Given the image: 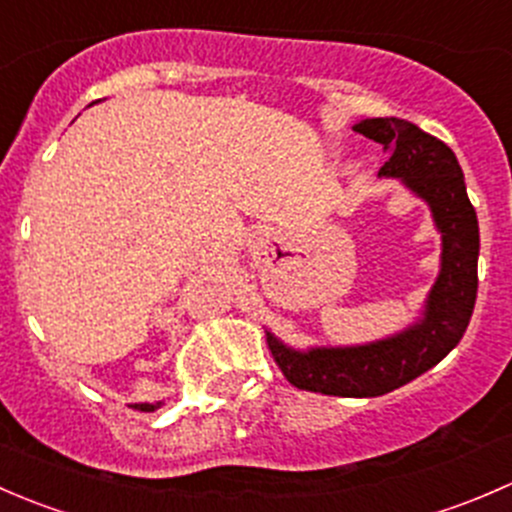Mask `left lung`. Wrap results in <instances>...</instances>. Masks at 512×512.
<instances>
[{
  "label": "left lung",
  "instance_id": "left-lung-1",
  "mask_svg": "<svg viewBox=\"0 0 512 512\" xmlns=\"http://www.w3.org/2000/svg\"><path fill=\"white\" fill-rule=\"evenodd\" d=\"M354 131L389 153L379 175L401 178L431 205L443 240L441 275L421 322L396 337L366 347L294 352L267 334V349L297 389L366 399L409 384L461 342L476 304L480 240L461 165L446 143L401 118H366Z\"/></svg>",
  "mask_w": 512,
  "mask_h": 512
}]
</instances>
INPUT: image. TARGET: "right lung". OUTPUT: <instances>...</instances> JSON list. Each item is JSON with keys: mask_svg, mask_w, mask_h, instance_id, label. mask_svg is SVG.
Listing matches in <instances>:
<instances>
[{"mask_svg": "<svg viewBox=\"0 0 512 512\" xmlns=\"http://www.w3.org/2000/svg\"><path fill=\"white\" fill-rule=\"evenodd\" d=\"M160 404H136L138 411H156Z\"/></svg>", "mask_w": 512, "mask_h": 512, "instance_id": "right-lung-1", "label": "right lung"}]
</instances>
